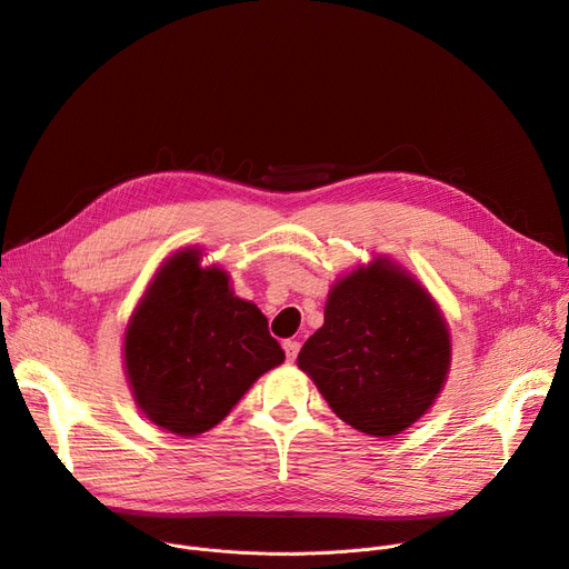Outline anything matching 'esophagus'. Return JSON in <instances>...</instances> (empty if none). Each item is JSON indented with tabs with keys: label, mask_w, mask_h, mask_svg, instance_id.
<instances>
[{
	"label": "esophagus",
	"mask_w": 569,
	"mask_h": 569,
	"mask_svg": "<svg viewBox=\"0 0 569 569\" xmlns=\"http://www.w3.org/2000/svg\"><path fill=\"white\" fill-rule=\"evenodd\" d=\"M283 350H286V357H288V361H295L297 359V352H299V343L297 340H283Z\"/></svg>",
	"instance_id": "34e87169"
}]
</instances>
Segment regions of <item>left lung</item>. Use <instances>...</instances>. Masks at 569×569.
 Segmentation results:
<instances>
[{"instance_id": "obj_1", "label": "left lung", "mask_w": 569, "mask_h": 569, "mask_svg": "<svg viewBox=\"0 0 569 569\" xmlns=\"http://www.w3.org/2000/svg\"><path fill=\"white\" fill-rule=\"evenodd\" d=\"M297 366L340 421L393 437L441 393L450 333L430 292L400 264L375 258L333 283L325 325L301 348Z\"/></svg>"}]
</instances>
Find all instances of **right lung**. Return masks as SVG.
<instances>
[{
	"instance_id": "obj_1",
	"label": "right lung",
	"mask_w": 569,
	"mask_h": 569,
	"mask_svg": "<svg viewBox=\"0 0 569 569\" xmlns=\"http://www.w3.org/2000/svg\"><path fill=\"white\" fill-rule=\"evenodd\" d=\"M123 359L146 419L197 437L286 355L253 301L233 295L226 270L201 268V249L189 247L164 260L139 299Z\"/></svg>"
}]
</instances>
